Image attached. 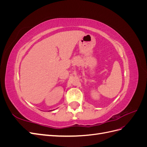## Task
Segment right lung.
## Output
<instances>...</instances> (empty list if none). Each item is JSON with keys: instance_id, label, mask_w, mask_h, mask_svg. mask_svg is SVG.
Here are the masks:
<instances>
[{"instance_id": "1", "label": "right lung", "mask_w": 147, "mask_h": 147, "mask_svg": "<svg viewBox=\"0 0 147 147\" xmlns=\"http://www.w3.org/2000/svg\"><path fill=\"white\" fill-rule=\"evenodd\" d=\"M50 111H53V110H50Z\"/></svg>"}]
</instances>
